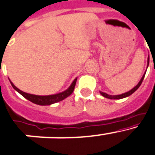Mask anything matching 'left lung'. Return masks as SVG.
I'll use <instances>...</instances> for the list:
<instances>
[{"instance_id": "8db88e82", "label": "left lung", "mask_w": 155, "mask_h": 155, "mask_svg": "<svg viewBox=\"0 0 155 155\" xmlns=\"http://www.w3.org/2000/svg\"><path fill=\"white\" fill-rule=\"evenodd\" d=\"M147 67H148V65H149V57L148 58H147ZM144 76H145V73L143 74V76H142L141 79L140 80V82L138 83V84L136 86H135L134 88H133L131 90H130V91L127 92V93H123V94H120V95H117V96H112V95H108L106 93H103V92H100V94L103 96V97H106V98H108V99H111V100H119V99H123V98H125V97H129L130 95H131L132 93H134L135 91H136L137 89H138L139 87H140V86L141 85L142 82H143V78H144Z\"/></svg>"}]
</instances>
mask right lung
Instances as JSON below:
<instances>
[{
  "label": "right lung",
  "mask_w": 155,
  "mask_h": 155,
  "mask_svg": "<svg viewBox=\"0 0 155 155\" xmlns=\"http://www.w3.org/2000/svg\"><path fill=\"white\" fill-rule=\"evenodd\" d=\"M76 80H77V79H75L74 81H73L72 84H71V86H69V89L65 90V91L60 93H58V94L49 95V96H37V95L29 94V93H25V92L21 91V90H20L19 89H18L12 82H11V84H12V87H13L16 91L18 92L21 95H22L25 98L28 100L29 101L32 102V103L38 104V105L45 106L55 104V103H57V102L62 101L64 99H65L66 97L70 96L72 93V92H73V90H74L75 86H76Z\"/></svg>",
  "instance_id": "right-lung-1"
}]
</instances>
